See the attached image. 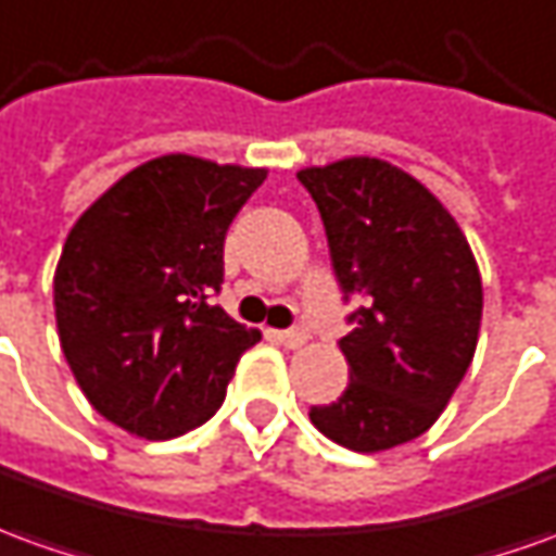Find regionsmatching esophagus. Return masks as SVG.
Returning <instances> with one entry per match:
<instances>
[{
    "mask_svg": "<svg viewBox=\"0 0 556 556\" xmlns=\"http://www.w3.org/2000/svg\"><path fill=\"white\" fill-rule=\"evenodd\" d=\"M275 339L285 344V348H293V351H296V348H302V344H305V339H308V336H305L302 329H281V332H275Z\"/></svg>",
    "mask_w": 556,
    "mask_h": 556,
    "instance_id": "1",
    "label": "esophagus"
}]
</instances>
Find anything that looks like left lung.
Wrapping results in <instances>:
<instances>
[{
	"label": "left lung",
	"instance_id": "8db88e82",
	"mask_svg": "<svg viewBox=\"0 0 556 556\" xmlns=\"http://www.w3.org/2000/svg\"><path fill=\"white\" fill-rule=\"evenodd\" d=\"M315 199L354 329L344 336L351 381L312 424L359 454L412 442L439 420L472 363L481 275L445 205L408 172L348 156L296 175Z\"/></svg>",
	"mask_w": 556,
	"mask_h": 556
}]
</instances>
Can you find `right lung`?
I'll use <instances>...</instances> for the list:
<instances>
[{"instance_id":"1","label":"right lung","mask_w":556,"mask_h":556,"mask_svg":"<svg viewBox=\"0 0 556 556\" xmlns=\"http://www.w3.org/2000/svg\"><path fill=\"white\" fill-rule=\"evenodd\" d=\"M266 168L166 154L126 172L68 232L53 275L60 348L99 415L148 442L224 405L260 329L212 305L232 217Z\"/></svg>"}]
</instances>
